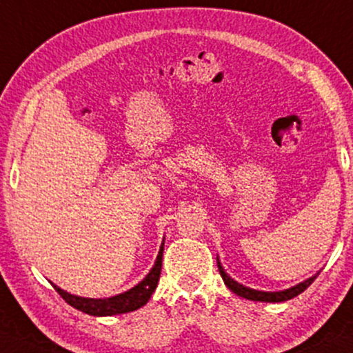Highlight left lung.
<instances>
[{
	"label": "left lung",
	"mask_w": 353,
	"mask_h": 353,
	"mask_svg": "<svg viewBox=\"0 0 353 353\" xmlns=\"http://www.w3.org/2000/svg\"><path fill=\"white\" fill-rule=\"evenodd\" d=\"M218 268H219L221 276H223L224 283H226L228 288H230L233 293H236V295H239V296H243V298H248V300H254V301H270V303H278V301L292 300V298H295V296L300 295L301 292H305V290H307L308 286L312 285L313 281H315V278L319 276V273H316L315 276L308 278V280L303 281V283L293 286V288L285 290V292H258V290L246 288V286L236 283L234 280H231V278L226 274V271L223 270V266H221L219 261H218Z\"/></svg>",
	"instance_id": "1"
}]
</instances>
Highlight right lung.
Here are the masks:
<instances>
[{
	"label": "right lung",
	"instance_id": "1",
	"mask_svg": "<svg viewBox=\"0 0 353 353\" xmlns=\"http://www.w3.org/2000/svg\"><path fill=\"white\" fill-rule=\"evenodd\" d=\"M162 251H164V243H162L161 251H159L157 259H156V265H154V268L150 270V273L147 274L144 280H142L137 286L130 288L129 292L120 293L117 296L82 298V296L70 295V293L63 292L61 288H58L57 285H53V288L57 290L58 295L63 298L68 305H72L73 308L80 310V312L88 313V315L110 316V315H119V313L134 312V310L144 307L147 301H149V298L152 296L154 290H156L159 276H161Z\"/></svg>",
	"mask_w": 353,
	"mask_h": 353
}]
</instances>
